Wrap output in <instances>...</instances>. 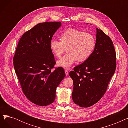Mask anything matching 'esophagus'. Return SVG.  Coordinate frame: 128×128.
Segmentation results:
<instances>
[{
	"label": "esophagus",
	"mask_w": 128,
	"mask_h": 128,
	"mask_svg": "<svg viewBox=\"0 0 128 128\" xmlns=\"http://www.w3.org/2000/svg\"><path fill=\"white\" fill-rule=\"evenodd\" d=\"M65 75L66 76H68V70H65Z\"/></svg>",
	"instance_id": "esophagus-1"
}]
</instances>
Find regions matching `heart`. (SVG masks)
Segmentation results:
<instances>
[{
    "instance_id": "heart-1",
    "label": "heart",
    "mask_w": 128,
    "mask_h": 128,
    "mask_svg": "<svg viewBox=\"0 0 128 128\" xmlns=\"http://www.w3.org/2000/svg\"><path fill=\"white\" fill-rule=\"evenodd\" d=\"M96 46V39L89 32L72 28L64 30L60 35V40L52 39L50 48L53 54L60 58L67 48L68 53L58 60V66L68 69L78 60L84 62L92 54Z\"/></svg>"
}]
</instances>
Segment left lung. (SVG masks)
I'll return each mask as SVG.
<instances>
[{"label":"left lung","instance_id":"1","mask_svg":"<svg viewBox=\"0 0 128 128\" xmlns=\"http://www.w3.org/2000/svg\"><path fill=\"white\" fill-rule=\"evenodd\" d=\"M116 66L112 40L96 28V46L91 56L69 73L73 80L72 98L76 104L89 107L104 96Z\"/></svg>","mask_w":128,"mask_h":128}]
</instances>
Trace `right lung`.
Wrapping results in <instances>:
<instances>
[{
	"mask_svg": "<svg viewBox=\"0 0 128 128\" xmlns=\"http://www.w3.org/2000/svg\"><path fill=\"white\" fill-rule=\"evenodd\" d=\"M60 22L40 23L20 38L13 57V65L23 92L30 101L47 106L56 98V91L65 77L62 68L56 64L50 48L53 35Z\"/></svg>",
	"mask_w": 128,
	"mask_h": 128,
	"instance_id": "1",
	"label": "right lung"
}]
</instances>
